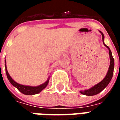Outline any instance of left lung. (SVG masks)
I'll use <instances>...</instances> for the list:
<instances>
[{"label": "left lung", "instance_id": "1", "mask_svg": "<svg viewBox=\"0 0 120 120\" xmlns=\"http://www.w3.org/2000/svg\"><path fill=\"white\" fill-rule=\"evenodd\" d=\"M99 31L100 32V33L102 35V40H103V44L109 49V57H110V65H109L108 71H107V73L105 77L103 78L100 82H99L96 85L94 86L91 88L89 89L84 90H80V93L83 94V95L94 96L101 92L107 86H108V84L111 82V79L112 78V76H113L114 68V60L113 57H112V52H111L110 48L107 45H106L104 42H103V40H104V35H103V33L100 31Z\"/></svg>", "mask_w": 120, "mask_h": 120}]
</instances>
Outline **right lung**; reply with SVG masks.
<instances>
[{
  "mask_svg": "<svg viewBox=\"0 0 120 120\" xmlns=\"http://www.w3.org/2000/svg\"><path fill=\"white\" fill-rule=\"evenodd\" d=\"M5 68H6V73L7 77L9 82L11 83L13 86L15 87L16 88L19 90L20 93H22L26 95H33V94H37L40 93L43 89H44L46 87H47V84L49 83V77L48 78L47 81L45 83H42L41 85L38 86H24V85H22L16 82L10 76L9 73L8 72L6 67V60H5Z\"/></svg>",
  "mask_w": 120,
  "mask_h": 120,
  "instance_id": "right-lung-1",
  "label": "right lung"
}]
</instances>
